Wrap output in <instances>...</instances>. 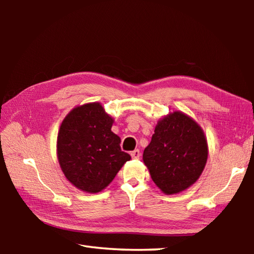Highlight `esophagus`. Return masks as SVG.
<instances>
[{"label": "esophagus", "mask_w": 254, "mask_h": 254, "mask_svg": "<svg viewBox=\"0 0 254 254\" xmlns=\"http://www.w3.org/2000/svg\"><path fill=\"white\" fill-rule=\"evenodd\" d=\"M140 156H141V152H140V150H137V149L134 150V151L131 152V157L133 159H139Z\"/></svg>", "instance_id": "obj_1"}]
</instances>
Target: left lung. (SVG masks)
Wrapping results in <instances>:
<instances>
[{
	"mask_svg": "<svg viewBox=\"0 0 254 254\" xmlns=\"http://www.w3.org/2000/svg\"><path fill=\"white\" fill-rule=\"evenodd\" d=\"M203 128L180 111L160 119L143 151V162L157 187L166 195L179 194L194 185L207 162Z\"/></svg>",
	"mask_w": 254,
	"mask_h": 254,
	"instance_id": "left-lung-1",
	"label": "left lung"
}]
</instances>
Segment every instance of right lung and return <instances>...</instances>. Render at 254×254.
Wrapping results in <instances>:
<instances>
[{
    "mask_svg": "<svg viewBox=\"0 0 254 254\" xmlns=\"http://www.w3.org/2000/svg\"><path fill=\"white\" fill-rule=\"evenodd\" d=\"M114 119L101 103L72 109L63 120L57 136V157L64 175L76 188L89 194L105 189L131 159L112 132Z\"/></svg>",
    "mask_w": 254,
    "mask_h": 254,
    "instance_id": "1",
    "label": "right lung"
}]
</instances>
